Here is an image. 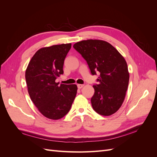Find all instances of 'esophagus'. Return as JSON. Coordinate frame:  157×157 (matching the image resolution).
Listing matches in <instances>:
<instances>
[{"instance_id": "34e87169", "label": "esophagus", "mask_w": 157, "mask_h": 157, "mask_svg": "<svg viewBox=\"0 0 157 157\" xmlns=\"http://www.w3.org/2000/svg\"><path fill=\"white\" fill-rule=\"evenodd\" d=\"M84 86V84H77V87L78 89L82 88Z\"/></svg>"}]
</instances>
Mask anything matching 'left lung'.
I'll list each match as a JSON object with an SVG mask.
<instances>
[{
  "label": "left lung",
  "mask_w": 157,
  "mask_h": 157,
  "mask_svg": "<svg viewBox=\"0 0 157 157\" xmlns=\"http://www.w3.org/2000/svg\"><path fill=\"white\" fill-rule=\"evenodd\" d=\"M73 48L86 61L92 75L99 74L91 98L94 110L103 116L116 113L124 101L129 82L126 61L109 42L100 40L78 42Z\"/></svg>",
  "instance_id": "obj_1"
}]
</instances>
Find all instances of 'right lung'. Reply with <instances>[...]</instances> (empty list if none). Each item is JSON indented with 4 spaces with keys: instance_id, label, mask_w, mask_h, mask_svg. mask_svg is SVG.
<instances>
[{
    "instance_id": "add662e5",
    "label": "right lung",
    "mask_w": 157,
    "mask_h": 157,
    "mask_svg": "<svg viewBox=\"0 0 157 157\" xmlns=\"http://www.w3.org/2000/svg\"><path fill=\"white\" fill-rule=\"evenodd\" d=\"M71 44L40 48L33 56L25 71L28 92L32 101L46 118L58 120L67 115L77 92L76 84L59 85L63 63Z\"/></svg>"
}]
</instances>
